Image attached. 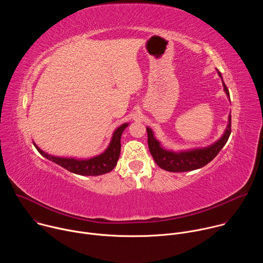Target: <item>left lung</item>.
I'll list each match as a JSON object with an SVG mask.
<instances>
[{"label": "left lung", "instance_id": "left-lung-1", "mask_svg": "<svg viewBox=\"0 0 263 263\" xmlns=\"http://www.w3.org/2000/svg\"><path fill=\"white\" fill-rule=\"evenodd\" d=\"M217 70L218 76L221 79L223 91L226 92L228 99H230L229 90L224 84L221 73ZM147 132V143L149 153L153 156L155 162L164 171L173 172V173H182L190 172L201 168L208 164L214 157L218 154V152L223 147L228 141V138L231 133V115L228 118V125L223 134L220 136L218 140L213 142L208 146L203 147H194L190 149H183V151H173L163 147L158 139H156L153 130L146 127Z\"/></svg>", "mask_w": 263, "mask_h": 263}]
</instances>
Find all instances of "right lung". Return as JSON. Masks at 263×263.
Returning a JSON list of instances; mask_svg holds the SVG:
<instances>
[{
  "label": "right lung",
  "mask_w": 263,
  "mask_h": 263,
  "mask_svg": "<svg viewBox=\"0 0 263 263\" xmlns=\"http://www.w3.org/2000/svg\"><path fill=\"white\" fill-rule=\"evenodd\" d=\"M129 126V123L121 125L112 134L109 145L105 151L95 157L87 159H79L74 157H60L50 155L44 152L42 148L34 143L35 147L44 157L62 166L70 173L81 176H100L107 174L114 170L118 163L121 154V137L124 130Z\"/></svg>",
  "instance_id": "right-lung-1"
}]
</instances>
